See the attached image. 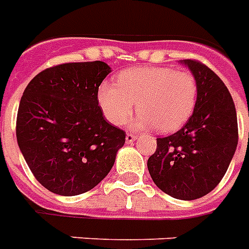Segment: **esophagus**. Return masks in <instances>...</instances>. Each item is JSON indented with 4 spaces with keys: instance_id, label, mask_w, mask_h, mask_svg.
<instances>
[{
    "instance_id": "1",
    "label": "esophagus",
    "mask_w": 249,
    "mask_h": 249,
    "mask_svg": "<svg viewBox=\"0 0 249 249\" xmlns=\"http://www.w3.org/2000/svg\"><path fill=\"white\" fill-rule=\"evenodd\" d=\"M137 138H138V135L131 134V133H126V137H125V139H126V143H133Z\"/></svg>"
}]
</instances>
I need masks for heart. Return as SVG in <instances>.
Wrapping results in <instances>:
<instances>
[{"label":"heart","instance_id":"1","mask_svg":"<svg viewBox=\"0 0 249 249\" xmlns=\"http://www.w3.org/2000/svg\"><path fill=\"white\" fill-rule=\"evenodd\" d=\"M197 97L195 75L173 68L128 69L116 86L104 83L97 93L102 114L112 125L124 124L137 104L139 114L131 128L155 126L161 133L179 130L195 112Z\"/></svg>","mask_w":249,"mask_h":249}]
</instances>
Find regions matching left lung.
<instances>
[{
  "instance_id": "1",
  "label": "left lung",
  "mask_w": 249,
  "mask_h": 249,
  "mask_svg": "<svg viewBox=\"0 0 249 249\" xmlns=\"http://www.w3.org/2000/svg\"><path fill=\"white\" fill-rule=\"evenodd\" d=\"M195 75L197 105L180 130L157 138L147 161L153 183L177 199L193 201L213 189L225 175L238 144L234 101L224 82L196 60H180Z\"/></svg>"
}]
</instances>
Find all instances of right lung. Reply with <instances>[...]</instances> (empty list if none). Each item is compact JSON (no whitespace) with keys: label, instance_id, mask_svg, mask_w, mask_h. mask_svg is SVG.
<instances>
[{"label":"right lung","instance_id":"obj_1","mask_svg":"<svg viewBox=\"0 0 249 249\" xmlns=\"http://www.w3.org/2000/svg\"><path fill=\"white\" fill-rule=\"evenodd\" d=\"M106 62H70L34 76L23 93L16 138L30 171L52 193L90 191L114 166L125 133L105 120L97 93Z\"/></svg>","mask_w":249,"mask_h":249}]
</instances>
